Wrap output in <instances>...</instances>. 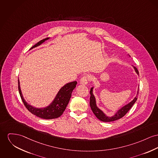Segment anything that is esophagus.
<instances>
[{
    "mask_svg": "<svg viewBox=\"0 0 158 158\" xmlns=\"http://www.w3.org/2000/svg\"><path fill=\"white\" fill-rule=\"evenodd\" d=\"M89 80V76L86 75V76L83 77L81 78L80 83V84L85 85V84H87L88 83Z\"/></svg>",
    "mask_w": 158,
    "mask_h": 158,
    "instance_id": "obj_1",
    "label": "esophagus"
}]
</instances>
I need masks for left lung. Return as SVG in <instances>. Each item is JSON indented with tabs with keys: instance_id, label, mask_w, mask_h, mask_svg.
Wrapping results in <instances>:
<instances>
[{
	"instance_id": "8db88e82",
	"label": "left lung",
	"mask_w": 158,
	"mask_h": 158,
	"mask_svg": "<svg viewBox=\"0 0 158 158\" xmlns=\"http://www.w3.org/2000/svg\"><path fill=\"white\" fill-rule=\"evenodd\" d=\"M134 68L135 71V72L137 73L138 75H139V72L138 71L136 67L134 66ZM93 89L94 87H92L90 91V108L93 111V113H94L96 117L100 120L102 122H113L116 120H118L119 118H121L122 117H123V116L126 114V113L128 112V111L131 108V107L133 106V105L135 104V102H136L137 100V96L138 95V92H137V96H135V98L129 104H127V105H125L124 106H123L121 109H120L116 114L112 117H108L106 116L105 114L102 112V111H101L99 108H98V106H96V99H95V96L93 94Z\"/></svg>"
}]
</instances>
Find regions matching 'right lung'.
Instances as JSON below:
<instances>
[{"label": "right lung", "mask_w": 158, "mask_h": 158, "mask_svg": "<svg viewBox=\"0 0 158 158\" xmlns=\"http://www.w3.org/2000/svg\"><path fill=\"white\" fill-rule=\"evenodd\" d=\"M48 39L49 38H47L45 39H44L41 41H39L35 45H33L31 49L40 45L45 41ZM18 84H19V90L21 100L24 105H25V106L26 107V108L32 114L37 117H39L41 118L53 119V118H58L63 114L64 111L66 108V106L69 103V101L71 97L72 92L75 89V87H76V84H77V82L75 81H73L65 84L60 89L58 94L56 96V98L53 100V102L50 104V105L43 108H35L31 105L28 104L23 98L21 94L19 80H18Z\"/></svg>", "instance_id": "right-lung-1"}]
</instances>
